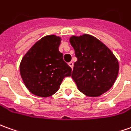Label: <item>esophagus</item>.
Here are the masks:
<instances>
[{"label": "esophagus", "instance_id": "1", "mask_svg": "<svg viewBox=\"0 0 131 131\" xmlns=\"http://www.w3.org/2000/svg\"><path fill=\"white\" fill-rule=\"evenodd\" d=\"M69 64V66L70 67H71V68H72V69H73V66H74L73 62H69V64Z\"/></svg>", "mask_w": 131, "mask_h": 131}]
</instances>
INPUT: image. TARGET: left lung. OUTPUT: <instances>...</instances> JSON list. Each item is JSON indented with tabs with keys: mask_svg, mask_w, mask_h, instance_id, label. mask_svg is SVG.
I'll return each mask as SVG.
<instances>
[{
	"mask_svg": "<svg viewBox=\"0 0 131 131\" xmlns=\"http://www.w3.org/2000/svg\"><path fill=\"white\" fill-rule=\"evenodd\" d=\"M69 42L77 58L72 74L78 90L88 97H98L114 84L119 63L105 44L93 36H72Z\"/></svg>",
	"mask_w": 131,
	"mask_h": 131,
	"instance_id": "1",
	"label": "left lung"
}]
</instances>
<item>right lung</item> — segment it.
<instances>
[{"label": "right lung", "mask_w": 131, "mask_h": 131, "mask_svg": "<svg viewBox=\"0 0 131 131\" xmlns=\"http://www.w3.org/2000/svg\"><path fill=\"white\" fill-rule=\"evenodd\" d=\"M61 41L57 36H43L21 59V78L32 94L41 97L53 95L59 90L64 78L71 76L72 69L59 51Z\"/></svg>", "instance_id": "obj_1"}]
</instances>
